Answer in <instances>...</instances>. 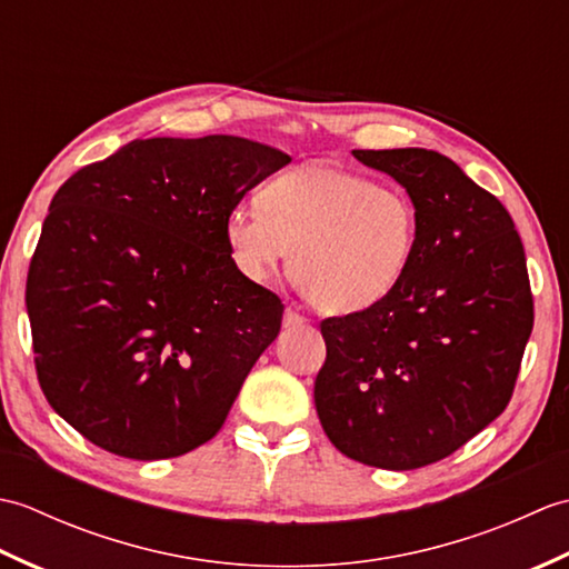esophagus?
I'll list each match as a JSON object with an SVG mask.
<instances>
[{
    "instance_id": "34e87169",
    "label": "esophagus",
    "mask_w": 569,
    "mask_h": 569,
    "mask_svg": "<svg viewBox=\"0 0 569 569\" xmlns=\"http://www.w3.org/2000/svg\"><path fill=\"white\" fill-rule=\"evenodd\" d=\"M300 325H306V318L296 312L293 308H286L283 312V328H300Z\"/></svg>"
}]
</instances>
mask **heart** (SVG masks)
Here are the masks:
<instances>
[{
  "instance_id": "1",
  "label": "heart",
  "mask_w": 569,
  "mask_h": 569,
  "mask_svg": "<svg viewBox=\"0 0 569 569\" xmlns=\"http://www.w3.org/2000/svg\"><path fill=\"white\" fill-rule=\"evenodd\" d=\"M259 200L227 214L224 237L237 269L266 283L293 253L298 286L325 312L377 306L413 259L418 208L403 188L310 163L266 183Z\"/></svg>"
}]
</instances>
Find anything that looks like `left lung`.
<instances>
[{
	"instance_id": "8db88e82",
	"label": "left lung",
	"mask_w": 569,
	"mask_h": 569,
	"mask_svg": "<svg viewBox=\"0 0 569 569\" xmlns=\"http://www.w3.org/2000/svg\"><path fill=\"white\" fill-rule=\"evenodd\" d=\"M418 208L406 276L367 310L325 318L316 408L361 465L418 469L450 457L509 406L533 330L526 251L509 210L428 149L352 151Z\"/></svg>"
}]
</instances>
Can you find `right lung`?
Instances as JSON below:
<instances>
[{"label": "right lung", "mask_w": 569, "mask_h": 569, "mask_svg": "<svg viewBox=\"0 0 569 569\" xmlns=\"http://www.w3.org/2000/svg\"><path fill=\"white\" fill-rule=\"evenodd\" d=\"M291 156L241 137L137 139L72 173L29 263L33 365L56 413L129 459L212 440L281 330L237 269L232 208Z\"/></svg>", "instance_id": "add662e5"}]
</instances>
